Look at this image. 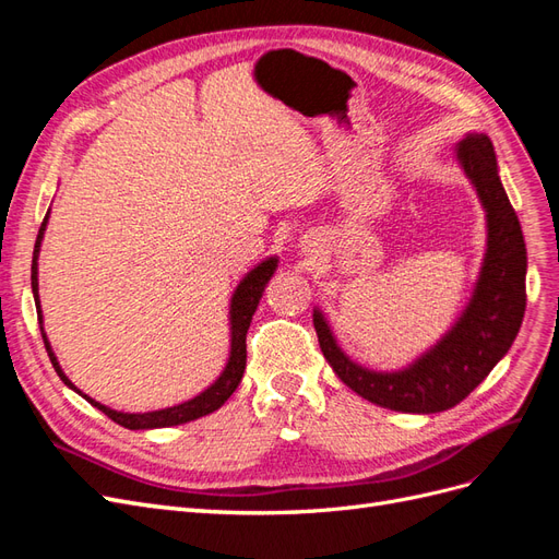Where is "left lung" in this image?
I'll return each mask as SVG.
<instances>
[{"mask_svg": "<svg viewBox=\"0 0 559 559\" xmlns=\"http://www.w3.org/2000/svg\"><path fill=\"white\" fill-rule=\"evenodd\" d=\"M452 154L480 200L487 228L478 280L454 324L408 366L373 370L337 345L319 306L312 312L319 347L333 373L352 392L389 411L429 415L454 408L511 349L527 306V249L499 179L495 146L485 132H466Z\"/></svg>", "mask_w": 559, "mask_h": 559, "instance_id": "1", "label": "left lung"}]
</instances>
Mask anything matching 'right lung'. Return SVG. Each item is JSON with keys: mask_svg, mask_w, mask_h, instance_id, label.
Masks as SVG:
<instances>
[{"mask_svg": "<svg viewBox=\"0 0 559 559\" xmlns=\"http://www.w3.org/2000/svg\"><path fill=\"white\" fill-rule=\"evenodd\" d=\"M48 216L50 210L44 216V224L39 228L37 242H35V257H32V294H35V306H37V317H39V326H41V337L46 352L50 357V364H53L56 373L60 376V380L76 392L79 396L86 399L91 405H95L97 411H103L109 419H114L116 425H121L126 429L140 431V429H165V427H177V425H186V421H193L198 417H205L214 411L222 408V405L230 399V394L238 389V384L242 382L245 376V366H247V331L251 324V317L259 308V300L265 292V286L270 282V277L275 275L277 257H267L261 263L253 265L249 273L240 280V284L235 286V292L230 296V306H228V326H230V349H228V359L218 378L207 386L202 389L200 394H195L193 399L170 405V408H160V411H148V413H123V411H114L109 405L99 403L95 399H91L88 394H83L81 389L64 376V370L56 357L53 347H50L48 335L44 331V312H41V300H39V251H41V242H44V233L48 226Z\"/></svg>", "mask_w": 559, "mask_h": 559, "instance_id": "1", "label": "right lung"}]
</instances>
